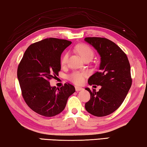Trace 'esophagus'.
<instances>
[{
  "mask_svg": "<svg viewBox=\"0 0 147 147\" xmlns=\"http://www.w3.org/2000/svg\"><path fill=\"white\" fill-rule=\"evenodd\" d=\"M75 89H76V91H77V92H78V91H81V90H83V89L82 87H75Z\"/></svg>",
  "mask_w": 147,
  "mask_h": 147,
  "instance_id": "esophagus-1",
  "label": "esophagus"
}]
</instances>
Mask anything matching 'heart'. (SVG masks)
<instances>
[{"label":"heart","mask_w":147,"mask_h":147,"mask_svg":"<svg viewBox=\"0 0 147 147\" xmlns=\"http://www.w3.org/2000/svg\"><path fill=\"white\" fill-rule=\"evenodd\" d=\"M76 51L80 54V55L85 60L87 59H92L94 55V51L87 44H80L76 47ZM68 59V53H66L62 56L61 58V64L65 65ZM87 76V73L85 71H75L68 76V79L72 83L76 85H81L84 83L85 78Z\"/></svg>","instance_id":"1"}]
</instances>
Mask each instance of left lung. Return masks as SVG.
<instances>
[{
  "label": "left lung",
  "mask_w": 147,
  "mask_h": 147,
  "mask_svg": "<svg viewBox=\"0 0 147 147\" xmlns=\"http://www.w3.org/2000/svg\"><path fill=\"white\" fill-rule=\"evenodd\" d=\"M100 56L98 71L90 77L89 85H100L98 92L87 87L91 94L85 107L97 117L108 116L123 103L132 84L131 67L125 53L114 42L102 37H86Z\"/></svg>",
  "instance_id": "obj_1"
}]
</instances>
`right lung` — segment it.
Returning a JSON list of instances; mask_svg holds the SVG:
<instances>
[{"mask_svg": "<svg viewBox=\"0 0 147 147\" xmlns=\"http://www.w3.org/2000/svg\"><path fill=\"white\" fill-rule=\"evenodd\" d=\"M71 41L48 38L29 45L18 67L17 76L25 102L41 116L53 117L62 112L75 87L65 83L51 87L49 80L60 71V57Z\"/></svg>", "mask_w": 147, "mask_h": 147, "instance_id": "right-lung-1", "label": "right lung"}]
</instances>
